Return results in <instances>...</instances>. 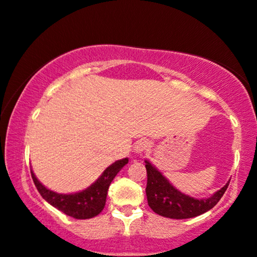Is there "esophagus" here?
I'll return each instance as SVG.
<instances>
[{
    "label": "esophagus",
    "instance_id": "obj_1",
    "mask_svg": "<svg viewBox=\"0 0 257 257\" xmlns=\"http://www.w3.org/2000/svg\"><path fill=\"white\" fill-rule=\"evenodd\" d=\"M148 147H149L148 141H146V140H139L134 146V152L141 154L145 152V150L148 149Z\"/></svg>",
    "mask_w": 257,
    "mask_h": 257
}]
</instances>
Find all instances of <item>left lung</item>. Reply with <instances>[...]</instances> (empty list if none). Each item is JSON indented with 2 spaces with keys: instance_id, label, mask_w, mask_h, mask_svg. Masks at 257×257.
I'll use <instances>...</instances> for the list:
<instances>
[{
  "instance_id": "left-lung-1",
  "label": "left lung",
  "mask_w": 257,
  "mask_h": 257,
  "mask_svg": "<svg viewBox=\"0 0 257 257\" xmlns=\"http://www.w3.org/2000/svg\"><path fill=\"white\" fill-rule=\"evenodd\" d=\"M146 162L147 169V200L148 204L156 214L161 216L176 218H190L204 214L217 204L229 182L208 198H195L177 190L168 180L160 173L148 160Z\"/></svg>"
}]
</instances>
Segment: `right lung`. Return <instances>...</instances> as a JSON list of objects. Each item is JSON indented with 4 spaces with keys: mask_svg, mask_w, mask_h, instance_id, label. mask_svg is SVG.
<instances>
[{
    "mask_svg": "<svg viewBox=\"0 0 257 257\" xmlns=\"http://www.w3.org/2000/svg\"><path fill=\"white\" fill-rule=\"evenodd\" d=\"M126 163H128V159L116 161L102 173V175L90 187L74 194H59L48 189L36 179L33 170L32 177L41 196L48 203L57 208L68 216L77 218V220H87V218L96 216L103 210L109 186Z\"/></svg>",
    "mask_w": 257,
    "mask_h": 257,
    "instance_id": "add662e5",
    "label": "right lung"
}]
</instances>
